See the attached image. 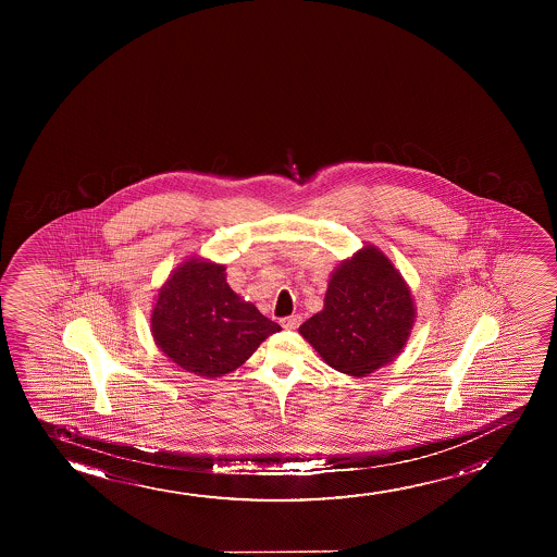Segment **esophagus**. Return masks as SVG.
<instances>
[{
  "label": "esophagus",
  "instance_id": "1",
  "mask_svg": "<svg viewBox=\"0 0 557 557\" xmlns=\"http://www.w3.org/2000/svg\"><path fill=\"white\" fill-rule=\"evenodd\" d=\"M300 321H302V318H300L298 313H293V315H287V318H283L282 327L297 329L298 325H300Z\"/></svg>",
  "mask_w": 557,
  "mask_h": 557
}]
</instances>
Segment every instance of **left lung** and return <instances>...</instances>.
I'll list each match as a JSON object with an SVG mask.
<instances>
[{
    "mask_svg": "<svg viewBox=\"0 0 557 557\" xmlns=\"http://www.w3.org/2000/svg\"><path fill=\"white\" fill-rule=\"evenodd\" d=\"M414 321L411 290L379 249L366 247L336 268L325 308L300 325L327 366L366 376L401 351Z\"/></svg>",
    "mask_w": 557,
    "mask_h": 557,
    "instance_id": "8db88e82",
    "label": "left lung"
}]
</instances>
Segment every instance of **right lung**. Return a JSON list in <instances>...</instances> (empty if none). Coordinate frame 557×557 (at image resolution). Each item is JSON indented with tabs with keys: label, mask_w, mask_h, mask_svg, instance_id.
I'll use <instances>...</instances> for the list:
<instances>
[{
	"label": "right lung",
	"mask_w": 557,
	"mask_h": 557,
	"mask_svg": "<svg viewBox=\"0 0 557 557\" xmlns=\"http://www.w3.org/2000/svg\"><path fill=\"white\" fill-rule=\"evenodd\" d=\"M282 327L230 289L224 267L191 259L161 287L152 312V335L175 363L222 376L244 366L262 341Z\"/></svg>",
	"instance_id": "1"
}]
</instances>
